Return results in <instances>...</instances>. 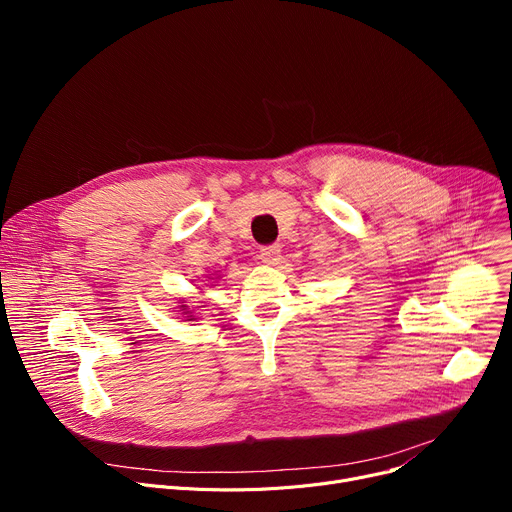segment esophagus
I'll return each mask as SVG.
<instances>
[{
	"label": "esophagus",
	"mask_w": 512,
	"mask_h": 512,
	"mask_svg": "<svg viewBox=\"0 0 512 512\" xmlns=\"http://www.w3.org/2000/svg\"><path fill=\"white\" fill-rule=\"evenodd\" d=\"M259 259L267 265H276L280 261V247L278 245H267L259 251Z\"/></svg>",
	"instance_id": "34e87169"
}]
</instances>
